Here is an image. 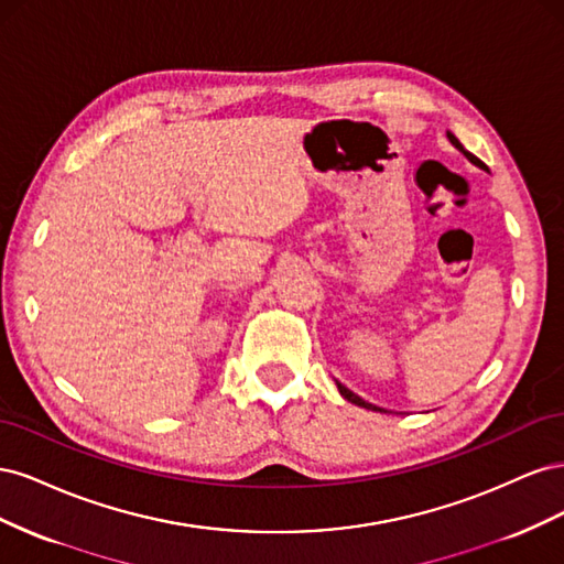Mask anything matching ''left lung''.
<instances>
[{"label": "left lung", "instance_id": "left-lung-1", "mask_svg": "<svg viewBox=\"0 0 564 564\" xmlns=\"http://www.w3.org/2000/svg\"><path fill=\"white\" fill-rule=\"evenodd\" d=\"M447 139L452 141V145H454L456 150H460V152H464V155H466V158H468V160H470V162H473L475 166H480V169H487V166H485V162H480V160H477V158L473 155V152H468V150H466L464 145H460V143H458V139H456V135H454L452 131H447ZM338 392H340V395H344V398H346L348 402H352V404H357V406H365V409H373V412H377V406H371V404H367L365 400H360V398H357V395H352V392H350L348 388H344V386H340V383H338ZM379 412H381V409H379Z\"/></svg>", "mask_w": 564, "mask_h": 564}]
</instances>
